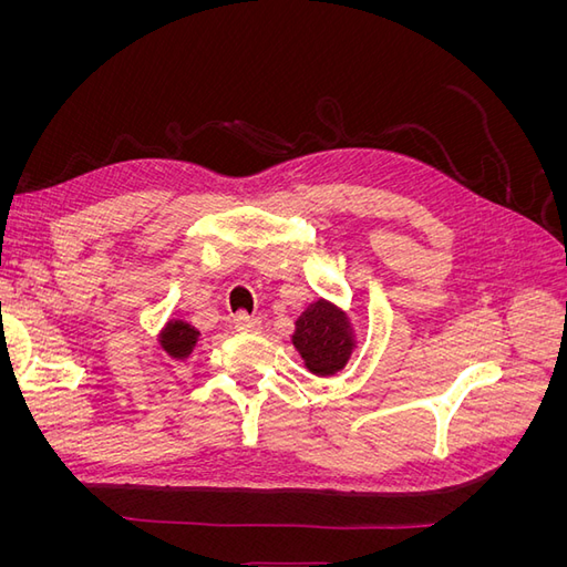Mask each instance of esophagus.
Wrapping results in <instances>:
<instances>
[{"label": "esophagus", "instance_id": "esophagus-1", "mask_svg": "<svg viewBox=\"0 0 567 567\" xmlns=\"http://www.w3.org/2000/svg\"><path fill=\"white\" fill-rule=\"evenodd\" d=\"M234 326H236V331L255 333V331H260V329H262V321L257 319V317H248L246 312H241V315H236V317H234Z\"/></svg>", "mask_w": 567, "mask_h": 567}]
</instances>
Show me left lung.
I'll return each mask as SVG.
<instances>
[{
    "label": "left lung",
    "instance_id": "left-lung-1",
    "mask_svg": "<svg viewBox=\"0 0 567 567\" xmlns=\"http://www.w3.org/2000/svg\"><path fill=\"white\" fill-rule=\"evenodd\" d=\"M307 371L315 375H336L346 369L357 348L354 326L346 310L329 300H315L305 307L290 336Z\"/></svg>",
    "mask_w": 567,
    "mask_h": 567
}]
</instances>
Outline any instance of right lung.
<instances>
[{"mask_svg": "<svg viewBox=\"0 0 567 567\" xmlns=\"http://www.w3.org/2000/svg\"><path fill=\"white\" fill-rule=\"evenodd\" d=\"M198 338L200 331L194 329L192 323H186L184 319H169L158 333V346L167 357L184 362V359H188V354L196 350Z\"/></svg>", "mask_w": 567, "mask_h": 567, "instance_id": "1", "label": "right lung"}]
</instances>
